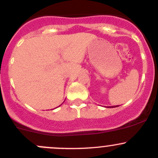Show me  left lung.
Listing matches in <instances>:
<instances>
[{
    "mask_svg": "<svg viewBox=\"0 0 158 158\" xmlns=\"http://www.w3.org/2000/svg\"><path fill=\"white\" fill-rule=\"evenodd\" d=\"M115 107H117V106H111H111H109V107H108V108H115Z\"/></svg>",
    "mask_w": 158,
    "mask_h": 158,
    "instance_id": "left-lung-1",
    "label": "left lung"
}]
</instances>
